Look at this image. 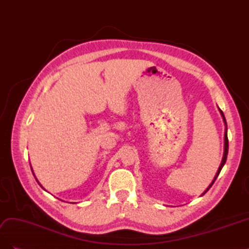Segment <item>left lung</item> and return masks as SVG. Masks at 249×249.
Instances as JSON below:
<instances>
[{"mask_svg": "<svg viewBox=\"0 0 249 249\" xmlns=\"http://www.w3.org/2000/svg\"><path fill=\"white\" fill-rule=\"evenodd\" d=\"M218 110H219V112H220V114H221V117H222V119H223V123H224V149H223V157H222V160H221V163H220V165H219V168H218V170H217V173L215 175V177H214V179L212 180V183H211L210 185H209V187L207 188V189L205 190V192H203L200 196H202L203 194H205L211 187H212V185L214 184V182H215V179L217 178V177L219 176V173H220V171H221V169H222V167L224 166V164H225V162H227V158H228V153H229V139H228V124H227V120H225V117H224V114H223V112L218 108Z\"/></svg>", "mask_w": 249, "mask_h": 249, "instance_id": "1", "label": "left lung"}]
</instances>
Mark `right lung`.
Instances as JSON below:
<instances>
[{
  "label": "right lung",
  "mask_w": 249,
  "mask_h": 249,
  "mask_svg": "<svg viewBox=\"0 0 249 249\" xmlns=\"http://www.w3.org/2000/svg\"><path fill=\"white\" fill-rule=\"evenodd\" d=\"M31 169H32V167H31ZM32 172H33V170H32ZM33 175H34V172H33ZM36 180H37V179H36ZM37 182H38V180H37ZM38 184L40 185V183H39V182H38ZM40 186H41V185H40ZM41 187H42V186H41Z\"/></svg>",
  "instance_id": "obj_1"
}]
</instances>
